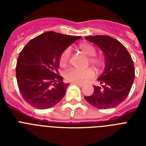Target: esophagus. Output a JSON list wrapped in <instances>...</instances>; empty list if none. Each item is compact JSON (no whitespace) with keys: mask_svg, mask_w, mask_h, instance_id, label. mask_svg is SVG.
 I'll list each match as a JSON object with an SVG mask.
<instances>
[{"mask_svg":"<svg viewBox=\"0 0 146 146\" xmlns=\"http://www.w3.org/2000/svg\"><path fill=\"white\" fill-rule=\"evenodd\" d=\"M74 84H76L77 86H81L82 87L83 86V84H82V83H80V82H73Z\"/></svg>","mask_w":146,"mask_h":146,"instance_id":"1","label":"esophagus"}]
</instances>
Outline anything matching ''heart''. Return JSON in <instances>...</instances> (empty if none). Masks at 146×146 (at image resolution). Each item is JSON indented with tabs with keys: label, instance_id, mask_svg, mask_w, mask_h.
Here are the masks:
<instances>
[{
	"label": "heart",
	"instance_id": "heart-1",
	"mask_svg": "<svg viewBox=\"0 0 146 146\" xmlns=\"http://www.w3.org/2000/svg\"><path fill=\"white\" fill-rule=\"evenodd\" d=\"M79 48L81 50L83 54L88 56L89 57V64H92L96 68H99L102 65V60L98 57H93L96 54V50L92 44L88 43L80 44ZM70 55V48L64 49L60 54L59 64L62 67L66 66L68 64L69 59ZM94 72L90 68L86 70H77V69H70L65 73L64 77L66 81L73 82H86L87 80L93 77Z\"/></svg>",
	"mask_w": 146,
	"mask_h": 146
}]
</instances>
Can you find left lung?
<instances>
[{"mask_svg": "<svg viewBox=\"0 0 146 146\" xmlns=\"http://www.w3.org/2000/svg\"><path fill=\"white\" fill-rule=\"evenodd\" d=\"M105 55V68L98 80L101 86H94V92L85 99L99 109L115 108L129 95L135 79L133 61L127 48L115 38L108 35L87 36Z\"/></svg>", "mask_w": 146, "mask_h": 146, "instance_id": "obj_1", "label": "left lung"}]
</instances>
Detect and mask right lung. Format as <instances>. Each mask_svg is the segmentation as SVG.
<instances>
[{
	"label": "right lung",
	"mask_w": 146,
	"mask_h": 146,
	"mask_svg": "<svg viewBox=\"0 0 146 146\" xmlns=\"http://www.w3.org/2000/svg\"><path fill=\"white\" fill-rule=\"evenodd\" d=\"M80 38L46 32L30 40L19 53L16 66L17 85L31 106L50 108L64 98L69 84H64L59 75L60 54Z\"/></svg>",
	"instance_id": "1"
}]
</instances>
